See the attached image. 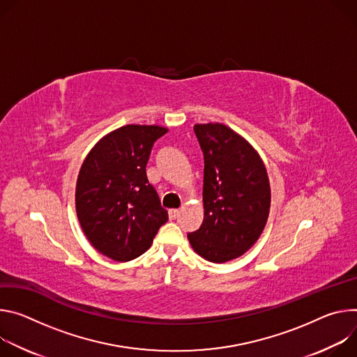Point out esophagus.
I'll return each instance as SVG.
<instances>
[{
  "mask_svg": "<svg viewBox=\"0 0 357 357\" xmlns=\"http://www.w3.org/2000/svg\"><path fill=\"white\" fill-rule=\"evenodd\" d=\"M178 214H180V211H178L177 208L169 210V218H170V220H176V218L178 217Z\"/></svg>",
  "mask_w": 357,
  "mask_h": 357,
  "instance_id": "esophagus-1",
  "label": "esophagus"
}]
</instances>
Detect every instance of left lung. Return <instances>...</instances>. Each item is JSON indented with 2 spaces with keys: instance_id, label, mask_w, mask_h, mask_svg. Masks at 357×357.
Here are the masks:
<instances>
[{
  "instance_id": "obj_1",
  "label": "left lung",
  "mask_w": 357,
  "mask_h": 357,
  "mask_svg": "<svg viewBox=\"0 0 357 357\" xmlns=\"http://www.w3.org/2000/svg\"><path fill=\"white\" fill-rule=\"evenodd\" d=\"M204 154V220L188 232L192 250L222 264L241 257L265 228L271 188L266 169L255 149L225 125H195Z\"/></svg>"
}]
</instances>
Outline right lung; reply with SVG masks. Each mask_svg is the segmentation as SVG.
Segmentation results:
<instances>
[{
    "label": "right lung",
    "instance_id": "right-lung-1",
    "mask_svg": "<svg viewBox=\"0 0 357 357\" xmlns=\"http://www.w3.org/2000/svg\"><path fill=\"white\" fill-rule=\"evenodd\" d=\"M162 126L128 125L102 137L86 155L76 181V214L89 243L126 262L146 252L167 222L146 165Z\"/></svg>",
    "mask_w": 357,
    "mask_h": 357
}]
</instances>
